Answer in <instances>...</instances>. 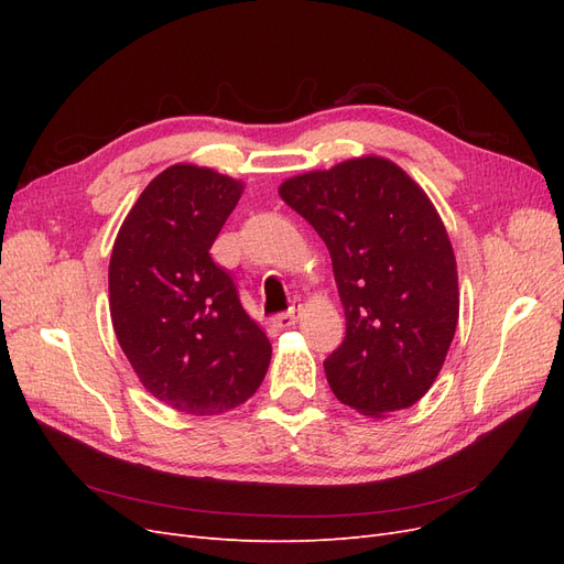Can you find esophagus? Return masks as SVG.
I'll return each instance as SVG.
<instances>
[{
    "label": "esophagus",
    "instance_id": "obj_1",
    "mask_svg": "<svg viewBox=\"0 0 564 564\" xmlns=\"http://www.w3.org/2000/svg\"><path fill=\"white\" fill-rule=\"evenodd\" d=\"M296 322H299V308H292L289 313H282L272 319V324H275L278 329H292Z\"/></svg>",
    "mask_w": 564,
    "mask_h": 564
}]
</instances>
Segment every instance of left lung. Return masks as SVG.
<instances>
[{"label": "left lung", "instance_id": "1", "mask_svg": "<svg viewBox=\"0 0 564 564\" xmlns=\"http://www.w3.org/2000/svg\"><path fill=\"white\" fill-rule=\"evenodd\" d=\"M280 197L332 256L346 338L327 360L334 395L371 419L416 404L445 365L458 322V272L423 187L379 155L286 178Z\"/></svg>", "mask_w": 564, "mask_h": 564}]
</instances>
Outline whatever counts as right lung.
Masks as SVG:
<instances>
[{"label":"right lung","mask_w":564,"mask_h":564,"mask_svg":"<svg viewBox=\"0 0 564 564\" xmlns=\"http://www.w3.org/2000/svg\"><path fill=\"white\" fill-rule=\"evenodd\" d=\"M242 191L209 166H169L135 199L110 256L119 346L152 398L193 416L245 404L270 365L268 336L209 253Z\"/></svg>","instance_id":"add662e5"}]
</instances>
